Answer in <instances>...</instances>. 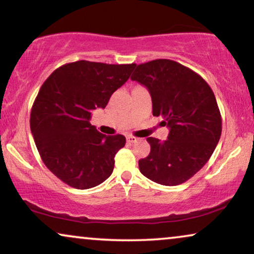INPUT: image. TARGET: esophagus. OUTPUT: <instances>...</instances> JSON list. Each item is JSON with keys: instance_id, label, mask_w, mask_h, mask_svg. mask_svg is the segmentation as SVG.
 Returning <instances> with one entry per match:
<instances>
[{"instance_id": "obj_1", "label": "esophagus", "mask_w": 254, "mask_h": 254, "mask_svg": "<svg viewBox=\"0 0 254 254\" xmlns=\"http://www.w3.org/2000/svg\"><path fill=\"white\" fill-rule=\"evenodd\" d=\"M127 141L130 142V144H133V142H137L138 141V138L134 137V135H127Z\"/></svg>"}]
</instances>
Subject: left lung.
I'll use <instances>...</instances> for the list:
<instances>
[{
  "mask_svg": "<svg viewBox=\"0 0 254 254\" xmlns=\"http://www.w3.org/2000/svg\"><path fill=\"white\" fill-rule=\"evenodd\" d=\"M134 67L131 79L147 88L153 115L169 127L167 140L147 138L151 152L139 160V170L161 185L184 183L205 166L220 140L222 120L215 95L198 73L175 61Z\"/></svg>",
  "mask_w": 254,
  "mask_h": 254,
  "instance_id": "1",
  "label": "left lung"
}]
</instances>
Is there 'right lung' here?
Wrapping results in <instances>:
<instances>
[{
    "label": "right lung",
    "instance_id": "1",
    "mask_svg": "<svg viewBox=\"0 0 254 254\" xmlns=\"http://www.w3.org/2000/svg\"><path fill=\"white\" fill-rule=\"evenodd\" d=\"M134 66L77 61L42 84L32 107L31 132L46 167L71 188H94L112 175L126 137L102 134L90 123L91 114L105 108Z\"/></svg>",
    "mask_w": 254,
    "mask_h": 254
}]
</instances>
